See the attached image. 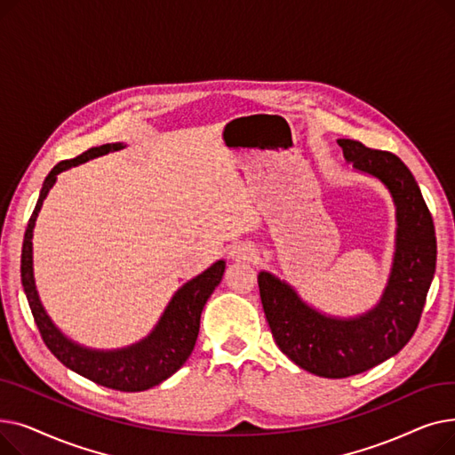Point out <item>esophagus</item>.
Returning <instances> with one entry per match:
<instances>
[{
  "instance_id": "1",
  "label": "esophagus",
  "mask_w": 455,
  "mask_h": 455,
  "mask_svg": "<svg viewBox=\"0 0 455 455\" xmlns=\"http://www.w3.org/2000/svg\"><path fill=\"white\" fill-rule=\"evenodd\" d=\"M228 258L234 261H240V264H247V261L256 259V249L252 245L242 243V245H232L228 251Z\"/></svg>"
}]
</instances>
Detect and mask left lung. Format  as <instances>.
<instances>
[{"mask_svg": "<svg viewBox=\"0 0 455 455\" xmlns=\"http://www.w3.org/2000/svg\"><path fill=\"white\" fill-rule=\"evenodd\" d=\"M338 143L354 170L384 184L395 204L393 264L378 304L354 317L330 315L307 304L290 282L269 271L258 275L275 343L300 369L323 378L365 372L405 347L420 321L437 259L432 213L408 165L355 140Z\"/></svg>", "mask_w": 455, "mask_h": 455, "instance_id": "left-lung-1", "label": "left lung"}]
</instances>
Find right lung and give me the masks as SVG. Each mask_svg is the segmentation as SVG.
<instances>
[{"label": "right lung", "instance_id": "obj_1", "mask_svg": "<svg viewBox=\"0 0 455 455\" xmlns=\"http://www.w3.org/2000/svg\"><path fill=\"white\" fill-rule=\"evenodd\" d=\"M125 148V143L119 141L107 143V146L101 148H92L77 158L59 162L50 172V175L45 177L35 212L26 230V237H23L21 285L23 291H26L29 307L42 333L44 343L62 365L95 381L98 386L116 391L136 393L162 384L164 379L175 374L186 363L199 336L203 307L223 278L227 266L225 259H218L206 271H203L196 278L188 280L182 288H179L172 300L167 302L158 323L146 338L124 348L112 350L84 347L74 339H69L66 333H62V330L52 321L50 315H47L45 307L40 300L33 269V230L44 199L57 182V175L92 158H98Z\"/></svg>", "mask_w": 455, "mask_h": 455}]
</instances>
